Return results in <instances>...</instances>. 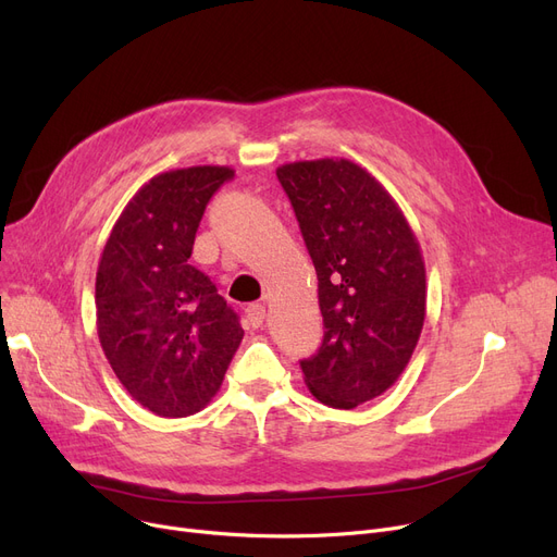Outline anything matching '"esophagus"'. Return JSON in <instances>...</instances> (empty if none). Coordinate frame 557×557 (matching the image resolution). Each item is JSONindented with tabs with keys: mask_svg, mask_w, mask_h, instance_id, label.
Listing matches in <instances>:
<instances>
[{
	"mask_svg": "<svg viewBox=\"0 0 557 557\" xmlns=\"http://www.w3.org/2000/svg\"><path fill=\"white\" fill-rule=\"evenodd\" d=\"M246 318H248V323H250L252 327H261V325H263V318H267V307H263L261 302L250 305V307L246 309Z\"/></svg>",
	"mask_w": 557,
	"mask_h": 557,
	"instance_id": "1",
	"label": "esophagus"
}]
</instances>
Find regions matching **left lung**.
Masks as SVG:
<instances>
[{
    "label": "left lung",
    "mask_w": 557,
    "mask_h": 557,
    "mask_svg": "<svg viewBox=\"0 0 557 557\" xmlns=\"http://www.w3.org/2000/svg\"><path fill=\"white\" fill-rule=\"evenodd\" d=\"M318 275L325 338L302 361L309 393L332 408L384 395L413 357L426 315V271L397 200L345 158L277 166Z\"/></svg>",
    "instance_id": "1"
}]
</instances>
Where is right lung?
I'll list each match as a JSON object with an SVG mask.
<instances>
[{
  "label": "right lung",
  "instance_id": "1",
  "mask_svg": "<svg viewBox=\"0 0 557 557\" xmlns=\"http://www.w3.org/2000/svg\"><path fill=\"white\" fill-rule=\"evenodd\" d=\"M232 166L162 171L112 225L97 269V332L128 395L160 418L212 401L244 338L239 318L191 263L196 230Z\"/></svg>",
  "mask_w": 557,
  "mask_h": 557
}]
</instances>
